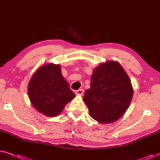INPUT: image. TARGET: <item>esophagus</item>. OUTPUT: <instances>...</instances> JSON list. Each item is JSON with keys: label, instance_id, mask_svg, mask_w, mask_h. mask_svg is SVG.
<instances>
[{"label": "esophagus", "instance_id": "esophagus-1", "mask_svg": "<svg viewBox=\"0 0 160 160\" xmlns=\"http://www.w3.org/2000/svg\"><path fill=\"white\" fill-rule=\"evenodd\" d=\"M83 93H84V91L82 90V89H79V90L75 91L76 94L77 95H80V96H81V95L83 94Z\"/></svg>", "mask_w": 160, "mask_h": 160}]
</instances>
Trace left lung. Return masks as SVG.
Masks as SVG:
<instances>
[{
	"mask_svg": "<svg viewBox=\"0 0 160 160\" xmlns=\"http://www.w3.org/2000/svg\"><path fill=\"white\" fill-rule=\"evenodd\" d=\"M133 96L130 80L116 61H108L93 70L91 88L83 100L89 113L100 123L114 122L123 116Z\"/></svg>",
	"mask_w": 160,
	"mask_h": 160,
	"instance_id": "obj_1",
	"label": "left lung"
}]
</instances>
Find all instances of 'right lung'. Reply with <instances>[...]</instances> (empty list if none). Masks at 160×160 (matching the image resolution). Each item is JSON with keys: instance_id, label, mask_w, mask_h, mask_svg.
Here are the masks:
<instances>
[{"instance_id": "obj_1", "label": "right lung", "mask_w": 160, "mask_h": 160, "mask_svg": "<svg viewBox=\"0 0 160 160\" xmlns=\"http://www.w3.org/2000/svg\"><path fill=\"white\" fill-rule=\"evenodd\" d=\"M28 92L36 110L50 117L61 113L65 105L75 97L62 76L61 66L53 63L42 66L33 74Z\"/></svg>"}]
</instances>
